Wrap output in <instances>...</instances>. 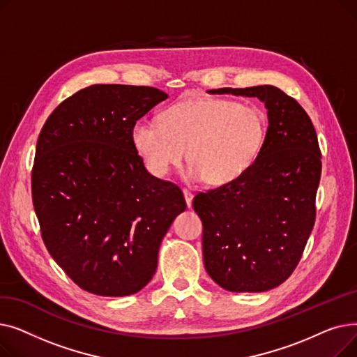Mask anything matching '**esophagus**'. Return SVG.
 <instances>
[{"mask_svg":"<svg viewBox=\"0 0 357 357\" xmlns=\"http://www.w3.org/2000/svg\"><path fill=\"white\" fill-rule=\"evenodd\" d=\"M182 192H183V198H185L186 205H188V207L191 208V207H192V199H194V195H192L188 190H182Z\"/></svg>","mask_w":357,"mask_h":357,"instance_id":"esophagus-1","label":"esophagus"}]
</instances>
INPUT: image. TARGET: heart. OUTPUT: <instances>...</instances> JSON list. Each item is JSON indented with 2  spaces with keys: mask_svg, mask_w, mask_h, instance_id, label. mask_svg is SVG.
Listing matches in <instances>:
<instances>
[{
  "mask_svg": "<svg viewBox=\"0 0 357 357\" xmlns=\"http://www.w3.org/2000/svg\"><path fill=\"white\" fill-rule=\"evenodd\" d=\"M266 136V120L257 107L222 98L186 100L167 108L160 121L139 120L131 142L147 171L165 176L185 158L188 181L226 185L257 159Z\"/></svg>",
  "mask_w": 357,
  "mask_h": 357,
  "instance_id": "heart-1",
  "label": "heart"
}]
</instances>
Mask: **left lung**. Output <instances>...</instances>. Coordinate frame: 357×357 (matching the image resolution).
<instances>
[{"mask_svg":"<svg viewBox=\"0 0 357 357\" xmlns=\"http://www.w3.org/2000/svg\"><path fill=\"white\" fill-rule=\"evenodd\" d=\"M208 92L259 98L269 126L249 171L194 198L204 227V266L227 291H269L294 272L314 227L321 176L315 128L305 109L276 86Z\"/></svg>","mask_w":357,"mask_h":357,"instance_id":"left-lung-1","label":"left lung"}]
</instances>
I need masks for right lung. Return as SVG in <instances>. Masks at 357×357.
<instances>
[{
	"label": "right lung",
	"instance_id": "1",
	"mask_svg": "<svg viewBox=\"0 0 357 357\" xmlns=\"http://www.w3.org/2000/svg\"><path fill=\"white\" fill-rule=\"evenodd\" d=\"M166 98L152 86L91 85L56 107L37 139L31 195L43 241L91 294L143 289L186 208L178 186L150 175L131 142L135 123Z\"/></svg>",
	"mask_w": 357,
	"mask_h": 357
}]
</instances>
